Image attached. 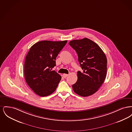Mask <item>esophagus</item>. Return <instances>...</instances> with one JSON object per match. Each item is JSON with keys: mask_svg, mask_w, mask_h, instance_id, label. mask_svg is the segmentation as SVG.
Instances as JSON below:
<instances>
[{"mask_svg": "<svg viewBox=\"0 0 132 132\" xmlns=\"http://www.w3.org/2000/svg\"><path fill=\"white\" fill-rule=\"evenodd\" d=\"M68 76V74H63V75H62V76H63V78H66L67 76Z\"/></svg>", "mask_w": 132, "mask_h": 132, "instance_id": "1", "label": "esophagus"}]
</instances>
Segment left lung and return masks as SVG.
<instances>
[{"instance_id":"left-lung-1","label":"left lung","mask_w":132,"mask_h":132,"mask_svg":"<svg viewBox=\"0 0 132 132\" xmlns=\"http://www.w3.org/2000/svg\"><path fill=\"white\" fill-rule=\"evenodd\" d=\"M69 44L76 50L82 70L77 72L73 90L83 97L91 95L98 90L106 78V55L98 44L87 38L73 40Z\"/></svg>"}]
</instances>
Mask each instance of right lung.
<instances>
[{"instance_id": "add662e5", "label": "right lung", "mask_w": 132, "mask_h": 132, "mask_svg": "<svg viewBox=\"0 0 132 132\" xmlns=\"http://www.w3.org/2000/svg\"><path fill=\"white\" fill-rule=\"evenodd\" d=\"M67 40L40 41L30 48L26 57L24 76L31 89L40 96L52 94L56 89L61 77L55 71L56 58Z\"/></svg>"}]
</instances>
